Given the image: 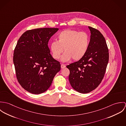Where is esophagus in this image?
<instances>
[{
	"label": "esophagus",
	"instance_id": "esophagus-1",
	"mask_svg": "<svg viewBox=\"0 0 126 126\" xmlns=\"http://www.w3.org/2000/svg\"><path fill=\"white\" fill-rule=\"evenodd\" d=\"M65 64H61V68H62V69H63V68H65Z\"/></svg>",
	"mask_w": 126,
	"mask_h": 126
}]
</instances>
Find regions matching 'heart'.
<instances>
[{"label":"heart","instance_id":"1","mask_svg":"<svg viewBox=\"0 0 126 126\" xmlns=\"http://www.w3.org/2000/svg\"><path fill=\"white\" fill-rule=\"evenodd\" d=\"M90 37L85 32L67 29L58 35V41H53L50 44V50L53 58L59 59L64 51L62 61L66 62L72 59L78 61L82 59L88 49Z\"/></svg>","mask_w":126,"mask_h":126}]
</instances>
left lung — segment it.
Wrapping results in <instances>:
<instances>
[{
  "label": "left lung",
  "mask_w": 126,
  "mask_h": 126,
  "mask_svg": "<svg viewBox=\"0 0 126 126\" xmlns=\"http://www.w3.org/2000/svg\"><path fill=\"white\" fill-rule=\"evenodd\" d=\"M91 32L87 53L81 59L66 66L70 70L69 80L77 92L86 94L95 89L104 78L109 61V50L105 38L97 30Z\"/></svg>",
  "instance_id": "left-lung-1"
}]
</instances>
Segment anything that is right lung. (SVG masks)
I'll return each mask as SVG.
<instances>
[{"label": "right lung", "instance_id": "1", "mask_svg": "<svg viewBox=\"0 0 126 126\" xmlns=\"http://www.w3.org/2000/svg\"><path fill=\"white\" fill-rule=\"evenodd\" d=\"M58 30L49 28L28 30L18 40L13 57L16 76L21 86L31 93L46 91L61 70L60 63L53 58L48 47L50 38Z\"/></svg>", "mask_w": 126, "mask_h": 126}]
</instances>
